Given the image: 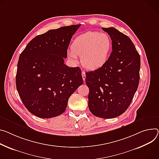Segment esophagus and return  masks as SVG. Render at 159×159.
<instances>
[{
  "label": "esophagus",
  "instance_id": "1",
  "mask_svg": "<svg viewBox=\"0 0 159 159\" xmlns=\"http://www.w3.org/2000/svg\"><path fill=\"white\" fill-rule=\"evenodd\" d=\"M82 79H83V80H84V81L85 82V71H82Z\"/></svg>",
  "mask_w": 159,
  "mask_h": 159
}]
</instances>
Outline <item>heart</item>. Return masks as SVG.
Segmentation results:
<instances>
[{"mask_svg": "<svg viewBox=\"0 0 159 159\" xmlns=\"http://www.w3.org/2000/svg\"><path fill=\"white\" fill-rule=\"evenodd\" d=\"M112 49V40L105 33L90 31L77 36L71 44L72 51H68L70 58L77 62L78 57L83 66L96 70L103 66L108 60Z\"/></svg>", "mask_w": 159, "mask_h": 159, "instance_id": "1", "label": "heart"}]
</instances>
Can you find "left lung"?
Listing matches in <instances>:
<instances>
[{"label":"left lung","instance_id":"obj_1","mask_svg":"<svg viewBox=\"0 0 159 159\" xmlns=\"http://www.w3.org/2000/svg\"><path fill=\"white\" fill-rule=\"evenodd\" d=\"M112 40V52L101 68L86 72L88 106L96 117L111 119L131 104L139 81L140 56L132 40L115 28H103Z\"/></svg>","mask_w":159,"mask_h":159}]
</instances>
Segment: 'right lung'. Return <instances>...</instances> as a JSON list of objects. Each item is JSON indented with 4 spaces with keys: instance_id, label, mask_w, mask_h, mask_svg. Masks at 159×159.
<instances>
[{
    "instance_id": "add662e5",
    "label": "right lung",
    "mask_w": 159,
    "mask_h": 159,
    "mask_svg": "<svg viewBox=\"0 0 159 159\" xmlns=\"http://www.w3.org/2000/svg\"><path fill=\"white\" fill-rule=\"evenodd\" d=\"M80 26H63L36 36L19 57L16 89L25 107L38 117L62 114L70 96L83 84L80 68L64 63L70 40Z\"/></svg>"
}]
</instances>
